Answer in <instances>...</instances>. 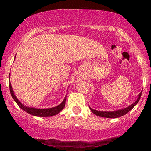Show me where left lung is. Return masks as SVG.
Wrapping results in <instances>:
<instances>
[{
  "label": "left lung",
  "mask_w": 151,
  "mask_h": 151,
  "mask_svg": "<svg viewBox=\"0 0 151 151\" xmlns=\"http://www.w3.org/2000/svg\"><path fill=\"white\" fill-rule=\"evenodd\" d=\"M142 91L138 95V98L137 100L135 102L133 103L131 105H130L128 107H126L124 109H119V110H117L115 111H99L97 110H94L91 108L89 106V109L91 111H92V113H93L95 115H96L97 116L99 117H106V118H117V117L123 116L124 115H126L128 112H129L136 104H137L138 102L139 101V99L141 98Z\"/></svg>",
  "instance_id": "left-lung-1"
}]
</instances>
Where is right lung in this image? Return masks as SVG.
<instances>
[{
    "instance_id": "1",
    "label": "right lung",
    "mask_w": 151,
    "mask_h": 151,
    "mask_svg": "<svg viewBox=\"0 0 151 151\" xmlns=\"http://www.w3.org/2000/svg\"><path fill=\"white\" fill-rule=\"evenodd\" d=\"M16 58V56H15ZM9 79H10V74L9 76ZM9 90H10V93L12 95V97L13 98L14 100L15 101L19 107L22 110L25 111V112L29 113L30 115H34V116L37 117H51L53 115H57L65 108V103H66V99H67V96H65V99H64L62 103H60L59 105H58L57 106L52 107V108H48V109H36V108H33V107H29L26 106L21 103L19 101V100L16 98L15 95H14L13 88L12 87L11 84H9Z\"/></svg>"
}]
</instances>
